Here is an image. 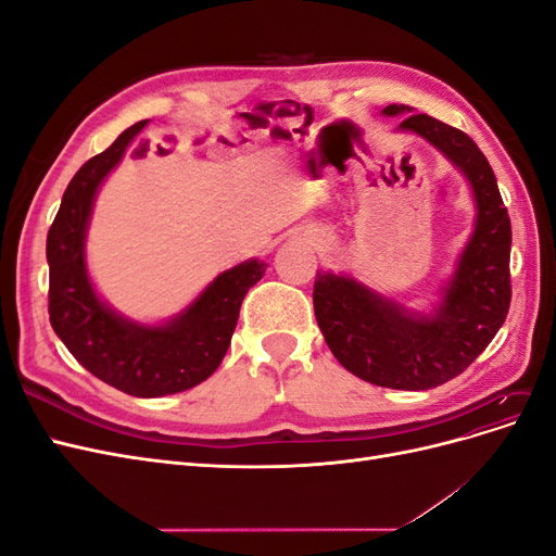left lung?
<instances>
[{"label": "left lung", "mask_w": 556, "mask_h": 556, "mask_svg": "<svg viewBox=\"0 0 556 556\" xmlns=\"http://www.w3.org/2000/svg\"><path fill=\"white\" fill-rule=\"evenodd\" d=\"M410 106L390 104L396 131L425 139L457 166L476 204L473 231L429 311L408 308L350 274L317 271L313 306L333 357L357 378L390 390H431L476 362L510 308V217L490 162L468 134ZM409 115L406 116L405 113Z\"/></svg>", "instance_id": "8db88e82"}]
</instances>
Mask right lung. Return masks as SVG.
Masks as SVG:
<instances>
[{
  "instance_id": "right-lung-1",
  "label": "right lung",
  "mask_w": 556,
  "mask_h": 556,
  "mask_svg": "<svg viewBox=\"0 0 556 556\" xmlns=\"http://www.w3.org/2000/svg\"><path fill=\"white\" fill-rule=\"evenodd\" d=\"M146 125L141 121L125 129L66 185L46 239V260L50 325L66 350L115 390L155 399L185 392L213 376L227 355L243 296L262 280L266 264L252 257L227 268L180 313L155 325L125 317L99 296L86 260L94 199Z\"/></svg>"
}]
</instances>
